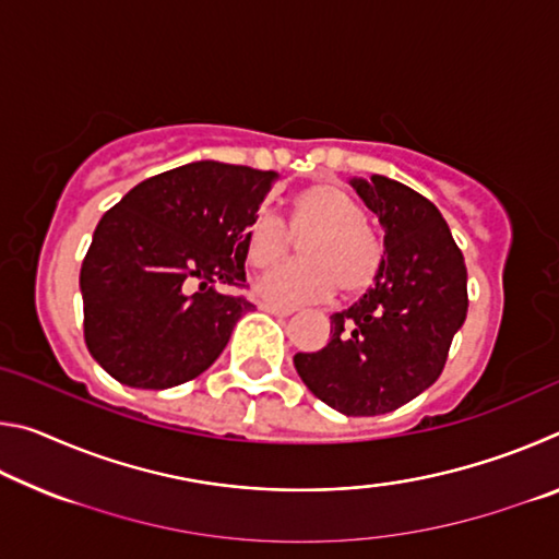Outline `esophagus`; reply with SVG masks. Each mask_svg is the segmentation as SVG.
<instances>
[{"label": "esophagus", "mask_w": 559, "mask_h": 559, "mask_svg": "<svg viewBox=\"0 0 559 559\" xmlns=\"http://www.w3.org/2000/svg\"><path fill=\"white\" fill-rule=\"evenodd\" d=\"M259 308L263 313H271V316H278V318H288L293 310L290 308H283V306H273V302H259Z\"/></svg>", "instance_id": "34e87169"}]
</instances>
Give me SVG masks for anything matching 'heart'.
Listing matches in <instances>:
<instances>
[{
  "mask_svg": "<svg viewBox=\"0 0 559 559\" xmlns=\"http://www.w3.org/2000/svg\"><path fill=\"white\" fill-rule=\"evenodd\" d=\"M292 229L288 230L287 226ZM302 240V261L269 271L257 283L259 298L278 306L340 296H357L380 276L384 246L353 194L333 182H320L296 197L290 222L261 212L246 229V259L253 269H271L286 261L296 239Z\"/></svg>",
  "mask_w": 559,
  "mask_h": 559,
  "instance_id": "obj_1",
  "label": "heart"
}]
</instances>
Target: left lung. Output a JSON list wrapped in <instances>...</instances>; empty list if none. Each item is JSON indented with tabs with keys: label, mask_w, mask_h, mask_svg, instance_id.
Instances as JSON below:
<instances>
[{
	"label": "left lung",
	"mask_w": 559,
	"mask_h": 559,
	"mask_svg": "<svg viewBox=\"0 0 559 559\" xmlns=\"http://www.w3.org/2000/svg\"><path fill=\"white\" fill-rule=\"evenodd\" d=\"M349 185L384 229L382 271L362 298L330 316V343L293 365L320 402L380 416L439 380L466 320V263L427 197L382 175Z\"/></svg>",
	"instance_id": "1"
}]
</instances>
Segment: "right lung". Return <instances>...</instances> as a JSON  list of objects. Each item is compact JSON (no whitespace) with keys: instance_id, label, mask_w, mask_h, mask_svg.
Returning <instances> with one entry per match:
<instances>
[{"instance_id":"right-lung-1","label":"right lung","mask_w":559,"mask_h":559,"mask_svg":"<svg viewBox=\"0 0 559 559\" xmlns=\"http://www.w3.org/2000/svg\"><path fill=\"white\" fill-rule=\"evenodd\" d=\"M278 173L214 159L167 169L103 214L81 266L83 337L120 384L167 390L200 377L253 308L246 229Z\"/></svg>"}]
</instances>
